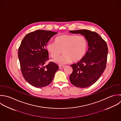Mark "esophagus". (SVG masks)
Here are the masks:
<instances>
[{"mask_svg": "<svg viewBox=\"0 0 121 121\" xmlns=\"http://www.w3.org/2000/svg\"><path fill=\"white\" fill-rule=\"evenodd\" d=\"M64 67H65L64 66H61V65L59 66V68H60V69H63V68H64Z\"/></svg>", "mask_w": 121, "mask_h": 121, "instance_id": "esophagus-1", "label": "esophagus"}]
</instances>
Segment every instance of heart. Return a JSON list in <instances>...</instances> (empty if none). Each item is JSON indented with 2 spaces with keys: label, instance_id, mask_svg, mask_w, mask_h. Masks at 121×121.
I'll list each match as a JSON object with an SVG mask.
<instances>
[{
  "label": "heart",
  "instance_id": "heart-1",
  "mask_svg": "<svg viewBox=\"0 0 121 121\" xmlns=\"http://www.w3.org/2000/svg\"><path fill=\"white\" fill-rule=\"evenodd\" d=\"M51 56L57 59L55 62L63 65L72 61L77 62L85 56L88 49V41L83 36L76 34H63L55 39V43H49L46 46Z\"/></svg>",
  "mask_w": 121,
  "mask_h": 121
}]
</instances>
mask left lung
Instances as JSON below:
<instances>
[{
  "instance_id": "8db88e82",
  "label": "left lung",
  "mask_w": 121,
  "mask_h": 121,
  "mask_svg": "<svg viewBox=\"0 0 121 121\" xmlns=\"http://www.w3.org/2000/svg\"><path fill=\"white\" fill-rule=\"evenodd\" d=\"M80 34L88 41L89 49L80 61L70 65L73 72L69 77L71 83L80 88H86L94 83L106 68L108 48L107 44L98 33L87 30H70Z\"/></svg>"
}]
</instances>
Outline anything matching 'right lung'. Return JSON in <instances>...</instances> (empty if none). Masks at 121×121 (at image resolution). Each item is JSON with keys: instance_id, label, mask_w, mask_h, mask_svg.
Returning <instances> with one entry per match:
<instances>
[{"instance_id": "1", "label": "right lung", "mask_w": 121, "mask_h": 121, "mask_svg": "<svg viewBox=\"0 0 121 121\" xmlns=\"http://www.w3.org/2000/svg\"><path fill=\"white\" fill-rule=\"evenodd\" d=\"M57 32L37 30L26 35L18 50L22 75L31 85L41 88L48 85L52 80L58 65L53 62L44 66L49 60L48 51L45 48L48 41Z\"/></svg>"}]
</instances>
